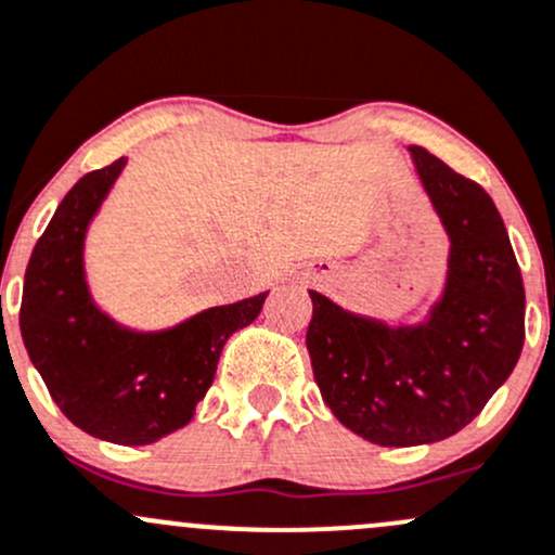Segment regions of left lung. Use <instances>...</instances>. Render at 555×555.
<instances>
[{
	"mask_svg": "<svg viewBox=\"0 0 555 555\" xmlns=\"http://www.w3.org/2000/svg\"><path fill=\"white\" fill-rule=\"evenodd\" d=\"M412 165L449 238L441 297L417 324H385L308 293L306 346L324 404L380 447L449 439L483 410L524 348V282L487 191L410 145Z\"/></svg>",
	"mask_w": 555,
	"mask_h": 555,
	"instance_id": "left-lung-1",
	"label": "left lung"
}]
</instances>
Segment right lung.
I'll use <instances>...</instances> for the list:
<instances>
[{
    "label": "right lung",
    "mask_w": 555,
    "mask_h": 555,
    "mask_svg": "<svg viewBox=\"0 0 555 555\" xmlns=\"http://www.w3.org/2000/svg\"><path fill=\"white\" fill-rule=\"evenodd\" d=\"M125 165L121 156L87 172L57 204L26 268L21 335L52 401L77 428L143 447L191 423L225 340L258 319L268 293L156 332L130 330L101 311L87 284L85 238Z\"/></svg>",
    "instance_id": "1"
}]
</instances>
